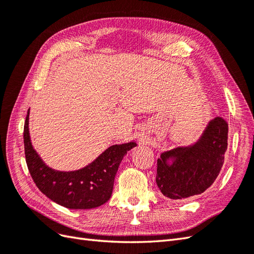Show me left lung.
Instances as JSON below:
<instances>
[{
	"mask_svg": "<svg viewBox=\"0 0 254 254\" xmlns=\"http://www.w3.org/2000/svg\"><path fill=\"white\" fill-rule=\"evenodd\" d=\"M228 147V124L221 118L207 123L199 139L161 153L156 182L165 197L182 200L209 189L224 164Z\"/></svg>",
	"mask_w": 254,
	"mask_h": 254,
	"instance_id": "1",
	"label": "left lung"
}]
</instances>
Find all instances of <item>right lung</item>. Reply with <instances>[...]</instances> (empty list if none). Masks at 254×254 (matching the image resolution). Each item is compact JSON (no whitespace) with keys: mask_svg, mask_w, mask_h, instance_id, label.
I'll return each instance as SVG.
<instances>
[{"mask_svg":"<svg viewBox=\"0 0 254 254\" xmlns=\"http://www.w3.org/2000/svg\"><path fill=\"white\" fill-rule=\"evenodd\" d=\"M29 109L24 124V148L30 176L42 193L67 209H93L109 200L115 175L126 153L136 146L135 141L115 144L93 162L80 170L60 172L45 164L34 149L29 136Z\"/></svg>","mask_w":254,"mask_h":254,"instance_id":"obj_1","label":"right lung"}]
</instances>
